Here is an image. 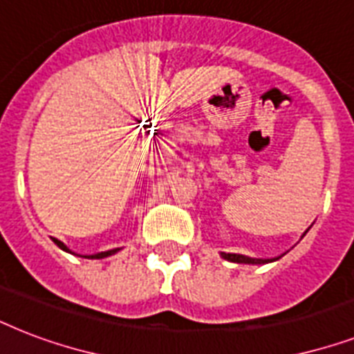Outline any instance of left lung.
<instances>
[{"mask_svg": "<svg viewBox=\"0 0 354 354\" xmlns=\"http://www.w3.org/2000/svg\"><path fill=\"white\" fill-rule=\"evenodd\" d=\"M222 257L232 261V263H241V264H263L268 261H275V259H252L246 255H239V253H222Z\"/></svg>", "mask_w": 354, "mask_h": 354, "instance_id": "left-lung-1", "label": "left lung"}]
</instances>
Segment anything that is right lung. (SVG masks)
Here are the masks:
<instances>
[{
  "mask_svg": "<svg viewBox=\"0 0 354 354\" xmlns=\"http://www.w3.org/2000/svg\"><path fill=\"white\" fill-rule=\"evenodd\" d=\"M55 242H57L58 248H62V250L69 252L68 248L64 246V242L57 241V239H55ZM118 252H119V250H110V252H102V253H95V255H90V257H88V259H104V257H110V255H113V253H118Z\"/></svg>",
  "mask_w": 354,
  "mask_h": 354,
  "instance_id": "right-lung-1",
  "label": "right lung"
}]
</instances>
